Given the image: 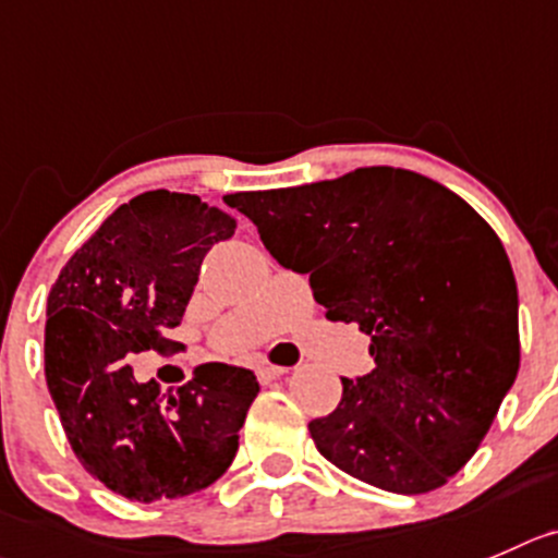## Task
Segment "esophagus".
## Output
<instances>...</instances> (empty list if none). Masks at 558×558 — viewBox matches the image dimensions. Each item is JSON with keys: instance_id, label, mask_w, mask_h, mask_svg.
<instances>
[{"instance_id": "obj_1", "label": "esophagus", "mask_w": 558, "mask_h": 558, "mask_svg": "<svg viewBox=\"0 0 558 558\" xmlns=\"http://www.w3.org/2000/svg\"><path fill=\"white\" fill-rule=\"evenodd\" d=\"M288 373H290L288 367H276V364H259V367H257V378L263 380V384H268V380L284 378Z\"/></svg>"}]
</instances>
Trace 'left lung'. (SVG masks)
<instances>
[{"label":"left lung","instance_id":"obj_1","mask_svg":"<svg viewBox=\"0 0 558 558\" xmlns=\"http://www.w3.org/2000/svg\"><path fill=\"white\" fill-rule=\"evenodd\" d=\"M225 203L276 263L310 274L328 320L369 337L373 373L342 378L339 405L310 422L317 452L405 496L458 474L521 364L518 284L490 225L447 185L395 167Z\"/></svg>","mask_w":558,"mask_h":558}]
</instances>
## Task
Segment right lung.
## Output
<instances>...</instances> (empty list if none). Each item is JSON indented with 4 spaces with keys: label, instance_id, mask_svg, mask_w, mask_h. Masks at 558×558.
<instances>
[{
    "label": "right lung",
    "instance_id": "obj_1",
    "mask_svg": "<svg viewBox=\"0 0 558 558\" xmlns=\"http://www.w3.org/2000/svg\"><path fill=\"white\" fill-rule=\"evenodd\" d=\"M232 230L235 221L199 196L145 191L100 225L51 288V400L84 469L131 501L203 490L238 452L259 391L254 373L205 364L161 391L131 369L142 350H178L163 333L183 320L205 254Z\"/></svg>",
    "mask_w": 558,
    "mask_h": 558
}]
</instances>
